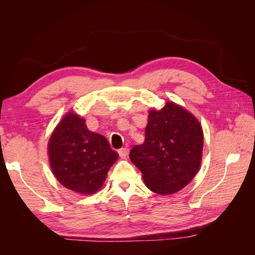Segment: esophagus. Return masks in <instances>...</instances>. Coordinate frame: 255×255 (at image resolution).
<instances>
[{
	"label": "esophagus",
	"mask_w": 255,
	"mask_h": 255,
	"mask_svg": "<svg viewBox=\"0 0 255 255\" xmlns=\"http://www.w3.org/2000/svg\"><path fill=\"white\" fill-rule=\"evenodd\" d=\"M118 153L121 158H126L128 154V148H121L120 150H118Z\"/></svg>",
	"instance_id": "esophagus-1"
}]
</instances>
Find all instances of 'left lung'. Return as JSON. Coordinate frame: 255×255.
Masks as SVG:
<instances>
[{
  "instance_id": "8db88e82",
  "label": "left lung",
  "mask_w": 255,
  "mask_h": 255,
  "mask_svg": "<svg viewBox=\"0 0 255 255\" xmlns=\"http://www.w3.org/2000/svg\"><path fill=\"white\" fill-rule=\"evenodd\" d=\"M203 130L182 106L167 102L149 113L142 144L134 145L129 159L139 169L145 186L158 195L184 188L197 174L202 158Z\"/></svg>"
}]
</instances>
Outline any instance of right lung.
I'll return each mask as SVG.
<instances>
[{
    "mask_svg": "<svg viewBox=\"0 0 255 255\" xmlns=\"http://www.w3.org/2000/svg\"><path fill=\"white\" fill-rule=\"evenodd\" d=\"M48 152L58 182L85 195L101 188L110 168L118 158L109 140L90 132L85 120L74 113L67 114L54 129Z\"/></svg>",
    "mask_w": 255,
    "mask_h": 255,
    "instance_id": "add662e5",
    "label": "right lung"
}]
</instances>
